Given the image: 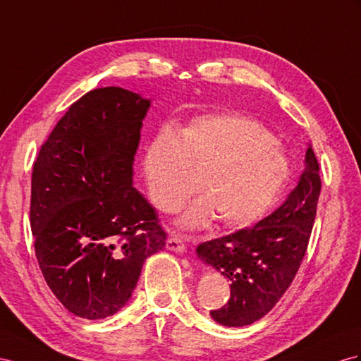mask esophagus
<instances>
[{"label": "esophagus", "mask_w": 361, "mask_h": 361, "mask_svg": "<svg viewBox=\"0 0 361 361\" xmlns=\"http://www.w3.org/2000/svg\"><path fill=\"white\" fill-rule=\"evenodd\" d=\"M166 247H168V250L175 252V253L186 252V245H184L183 239H181L178 235H175V233H172V235L168 238V243H166Z\"/></svg>", "instance_id": "esophagus-1"}]
</instances>
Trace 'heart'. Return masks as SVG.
<instances>
[{
	"mask_svg": "<svg viewBox=\"0 0 361 361\" xmlns=\"http://www.w3.org/2000/svg\"><path fill=\"white\" fill-rule=\"evenodd\" d=\"M143 173L152 204L161 212L178 209L195 190L180 218L184 228H198L214 218L224 228L259 219L288 178L283 147L256 120L241 114L201 117L175 135L163 129L147 145Z\"/></svg>",
	"mask_w": 361,
	"mask_h": 361,
	"instance_id": "heart-1",
	"label": "heart"
}]
</instances>
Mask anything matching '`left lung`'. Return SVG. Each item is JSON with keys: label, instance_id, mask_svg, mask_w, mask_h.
<instances>
[{"label": "left lung", "instance_id": "8db88e82", "mask_svg": "<svg viewBox=\"0 0 361 361\" xmlns=\"http://www.w3.org/2000/svg\"><path fill=\"white\" fill-rule=\"evenodd\" d=\"M320 188L319 161L308 146L298 186L279 209L255 227L197 247L200 259L230 281V299L210 311L212 319L224 326L252 325L279 302L307 252Z\"/></svg>", "mask_w": 361, "mask_h": 361}]
</instances>
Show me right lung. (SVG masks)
I'll list each match as a JSON object with an SVG mask.
<instances>
[{
  "label": "right lung",
  "mask_w": 361,
  "mask_h": 361,
  "mask_svg": "<svg viewBox=\"0 0 361 361\" xmlns=\"http://www.w3.org/2000/svg\"><path fill=\"white\" fill-rule=\"evenodd\" d=\"M149 106L123 88L92 90L68 108L33 164L36 259L53 294L82 319L123 308L146 257L166 244L155 209L133 188Z\"/></svg>",
  "instance_id": "1"
}]
</instances>
